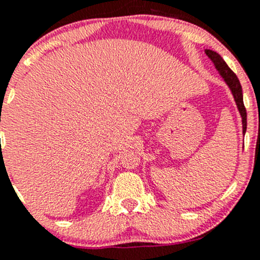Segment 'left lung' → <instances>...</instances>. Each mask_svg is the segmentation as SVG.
Segmentation results:
<instances>
[{
    "mask_svg": "<svg viewBox=\"0 0 260 260\" xmlns=\"http://www.w3.org/2000/svg\"><path fill=\"white\" fill-rule=\"evenodd\" d=\"M206 55L211 59V61L214 62L215 68L217 69V72L220 73L222 78H224L225 83L228 84V86L232 90L233 95H234L235 103H237L238 109H239V113L242 115V122H243V133H245L246 131V111L245 107H244L243 102V90L242 85H240V81L238 79V77L235 75V73L228 67L226 62L224 61L221 56H220L217 52L212 51V50H205Z\"/></svg>",
    "mask_w": 260,
    "mask_h": 260,
    "instance_id": "left-lung-1",
    "label": "left lung"
}]
</instances>
